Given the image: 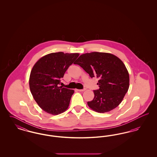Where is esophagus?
I'll list each match as a JSON object with an SVG mask.
<instances>
[{
  "label": "esophagus",
  "mask_w": 157,
  "mask_h": 157,
  "mask_svg": "<svg viewBox=\"0 0 157 157\" xmlns=\"http://www.w3.org/2000/svg\"><path fill=\"white\" fill-rule=\"evenodd\" d=\"M78 91H79V92H83V91H85L86 89L85 88V89H83V90H76Z\"/></svg>",
  "instance_id": "1"
}]
</instances>
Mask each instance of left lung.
<instances>
[{"label": "left lung", "instance_id": "1", "mask_svg": "<svg viewBox=\"0 0 157 157\" xmlns=\"http://www.w3.org/2000/svg\"><path fill=\"white\" fill-rule=\"evenodd\" d=\"M78 64L90 75L99 79V90H94V98L87 104L99 113L109 112L123 100L129 86V76L123 62L109 53H86L81 55Z\"/></svg>", "mask_w": 157, "mask_h": 157}]
</instances>
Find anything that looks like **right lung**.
Here are the masks:
<instances>
[{"instance_id":"right-lung-1","label":"right lung","mask_w":157,"mask_h":157,"mask_svg":"<svg viewBox=\"0 0 157 157\" xmlns=\"http://www.w3.org/2000/svg\"><path fill=\"white\" fill-rule=\"evenodd\" d=\"M79 54L51 53L40 58L30 72L31 94L40 108L51 115L67 111L74 90L59 86L60 78Z\"/></svg>"}]
</instances>
